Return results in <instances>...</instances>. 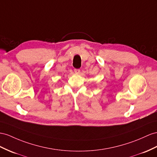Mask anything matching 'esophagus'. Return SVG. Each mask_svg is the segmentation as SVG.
Instances as JSON below:
<instances>
[{
	"label": "esophagus",
	"instance_id": "esophagus-1",
	"mask_svg": "<svg viewBox=\"0 0 157 157\" xmlns=\"http://www.w3.org/2000/svg\"><path fill=\"white\" fill-rule=\"evenodd\" d=\"M74 72L75 74H79L80 72V70L79 69H74Z\"/></svg>",
	"mask_w": 157,
	"mask_h": 157
}]
</instances>
